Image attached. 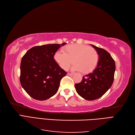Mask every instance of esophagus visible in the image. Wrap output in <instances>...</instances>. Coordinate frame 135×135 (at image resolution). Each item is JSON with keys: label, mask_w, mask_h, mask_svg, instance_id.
I'll return each mask as SVG.
<instances>
[{"label": "esophagus", "mask_w": 135, "mask_h": 135, "mask_svg": "<svg viewBox=\"0 0 135 135\" xmlns=\"http://www.w3.org/2000/svg\"><path fill=\"white\" fill-rule=\"evenodd\" d=\"M68 75H73V73H68Z\"/></svg>", "instance_id": "obj_1"}]
</instances>
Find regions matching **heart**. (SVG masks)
Here are the masks:
<instances>
[{"label":"heart","instance_id":"heart-1","mask_svg":"<svg viewBox=\"0 0 135 135\" xmlns=\"http://www.w3.org/2000/svg\"><path fill=\"white\" fill-rule=\"evenodd\" d=\"M62 52L57 51L54 59L59 66L64 70L68 69L74 62L71 69L88 73L96 68L99 62V56L95 48L82 44H70L65 46Z\"/></svg>","mask_w":135,"mask_h":135}]
</instances>
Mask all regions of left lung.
<instances>
[{"mask_svg":"<svg viewBox=\"0 0 135 135\" xmlns=\"http://www.w3.org/2000/svg\"><path fill=\"white\" fill-rule=\"evenodd\" d=\"M91 46L99 54V62L95 70L83 76L80 83L75 84L78 95L88 101L99 99L108 91L113 84L115 70V61L109 53Z\"/></svg>","mask_w":135,"mask_h":135,"instance_id":"obj_1","label":"left lung"}]
</instances>
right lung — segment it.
Returning a JSON list of instances; mask_svg holds the SVG:
<instances>
[{"label": "right lung", "instance_id": "obj_1", "mask_svg": "<svg viewBox=\"0 0 135 135\" xmlns=\"http://www.w3.org/2000/svg\"><path fill=\"white\" fill-rule=\"evenodd\" d=\"M61 44L35 46L27 51L20 65V83L27 93L37 100H46L57 92L61 79L67 73L54 59Z\"/></svg>", "mask_w": 135, "mask_h": 135}]
</instances>
